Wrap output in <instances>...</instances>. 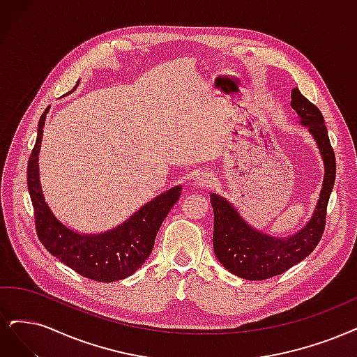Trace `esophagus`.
<instances>
[{
	"instance_id": "1",
	"label": "esophagus",
	"mask_w": 357,
	"mask_h": 357,
	"mask_svg": "<svg viewBox=\"0 0 357 357\" xmlns=\"http://www.w3.org/2000/svg\"><path fill=\"white\" fill-rule=\"evenodd\" d=\"M213 179H215V176L210 174V172H200L199 175L195 176V179H194V182H195V185L197 187H200V188H206V187H210L213 183Z\"/></svg>"
}]
</instances>
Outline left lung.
Segmentation results:
<instances>
[{
	"instance_id": "1",
	"label": "left lung",
	"mask_w": 357,
	"mask_h": 357,
	"mask_svg": "<svg viewBox=\"0 0 357 357\" xmlns=\"http://www.w3.org/2000/svg\"><path fill=\"white\" fill-rule=\"evenodd\" d=\"M291 107L307 126L321 150L325 178L313 218L300 232L288 238H273L261 234L241 219L236 210L218 194L210 195L215 213L213 248L223 268L240 278L261 281L281 275L306 259L319 244L326 225V207L335 181V154L329 142L321 110L301 94L298 88L291 92Z\"/></svg>"
}]
</instances>
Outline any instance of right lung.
<instances>
[{
    "mask_svg": "<svg viewBox=\"0 0 357 357\" xmlns=\"http://www.w3.org/2000/svg\"><path fill=\"white\" fill-rule=\"evenodd\" d=\"M48 109L38 123V137L28 162V190L33 206L35 229L48 252L79 275L98 282L125 280L139 269L154 247L155 235L181 195L174 187L142 206L129 220L113 231L81 235L66 228L48 208L38 175V154Z\"/></svg>",
    "mask_w": 357,
    "mask_h": 357,
    "instance_id": "right-lung-1",
    "label": "right lung"
}]
</instances>
